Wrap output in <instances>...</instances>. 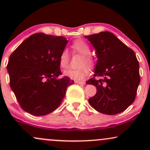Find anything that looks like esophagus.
I'll list each match as a JSON object with an SVG mask.
<instances>
[{"label": "esophagus", "mask_w": 150, "mask_h": 150, "mask_svg": "<svg viewBox=\"0 0 150 150\" xmlns=\"http://www.w3.org/2000/svg\"><path fill=\"white\" fill-rule=\"evenodd\" d=\"M75 83L77 84H80V85H84V84H85V81H79V80H75Z\"/></svg>", "instance_id": "1"}]
</instances>
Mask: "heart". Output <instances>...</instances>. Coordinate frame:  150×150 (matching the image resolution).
Here are the masks:
<instances>
[{"label": "heart", "mask_w": 150, "mask_h": 150, "mask_svg": "<svg viewBox=\"0 0 150 150\" xmlns=\"http://www.w3.org/2000/svg\"><path fill=\"white\" fill-rule=\"evenodd\" d=\"M71 49L75 53H79L82 55V58L80 63V66H82L80 68L77 70L70 69L64 73L65 76L69 77L75 80H82L88 75L89 70L87 65L89 67L94 66V58L90 55L91 48L85 41L82 39H77L71 45ZM59 65L63 69H67L69 66V57L68 53L65 51H63L61 53V56L58 60Z\"/></svg>", "instance_id": "b5f03b06"}]
</instances>
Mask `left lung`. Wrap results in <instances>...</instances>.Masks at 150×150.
Returning a JSON list of instances; mask_svg holds the SVG:
<instances>
[{
	"label": "left lung",
	"instance_id": "8db88e82",
	"mask_svg": "<svg viewBox=\"0 0 150 150\" xmlns=\"http://www.w3.org/2000/svg\"><path fill=\"white\" fill-rule=\"evenodd\" d=\"M85 37L94 46L98 58L94 77L86 82L97 88L89 104L104 114L123 112L135 100L140 82L135 52L109 32Z\"/></svg>",
	"mask_w": 150,
	"mask_h": 150
}]
</instances>
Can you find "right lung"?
Instances as JSON below:
<instances>
[{"mask_svg":"<svg viewBox=\"0 0 150 150\" xmlns=\"http://www.w3.org/2000/svg\"><path fill=\"white\" fill-rule=\"evenodd\" d=\"M68 40L63 37L36 33L10 56L7 65L10 85L22 109L45 116L57 108L74 81L61 75L58 60Z\"/></svg>","mask_w":150,"mask_h":150,"instance_id":"right-lung-1","label":"right lung"}]
</instances>
